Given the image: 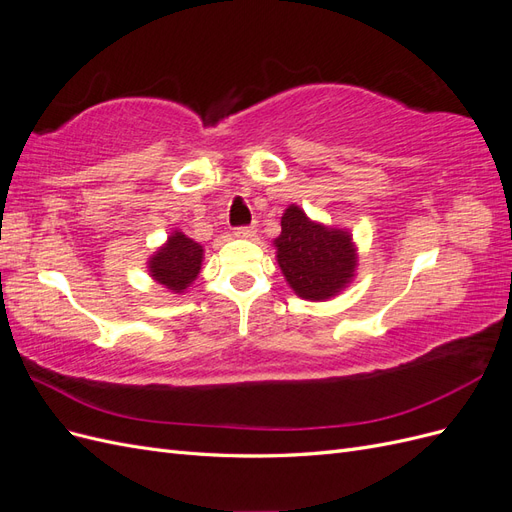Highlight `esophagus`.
<instances>
[{
    "mask_svg": "<svg viewBox=\"0 0 512 512\" xmlns=\"http://www.w3.org/2000/svg\"><path fill=\"white\" fill-rule=\"evenodd\" d=\"M235 237H239V239H252V237H256V226H237L235 228Z\"/></svg>",
    "mask_w": 512,
    "mask_h": 512,
    "instance_id": "esophagus-1",
    "label": "esophagus"
}]
</instances>
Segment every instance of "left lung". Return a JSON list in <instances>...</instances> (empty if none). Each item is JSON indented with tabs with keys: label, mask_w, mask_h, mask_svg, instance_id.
Here are the masks:
<instances>
[{
	"label": "left lung",
	"mask_w": 512,
	"mask_h": 512,
	"mask_svg": "<svg viewBox=\"0 0 512 512\" xmlns=\"http://www.w3.org/2000/svg\"><path fill=\"white\" fill-rule=\"evenodd\" d=\"M277 262L292 290L303 299H329L352 277L356 258L348 232L324 228L290 205L275 239Z\"/></svg>",
	"instance_id": "left-lung-1"
}]
</instances>
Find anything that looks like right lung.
Returning a JSON list of instances; mask_svg holds the SVG:
<instances>
[{"mask_svg":"<svg viewBox=\"0 0 512 512\" xmlns=\"http://www.w3.org/2000/svg\"><path fill=\"white\" fill-rule=\"evenodd\" d=\"M203 262V247L188 239L181 232H175L160 252L149 260V271L153 280L173 292H183L200 271Z\"/></svg>","mask_w":512,"mask_h":512,"instance_id":"1","label":"right lung"}]
</instances>
